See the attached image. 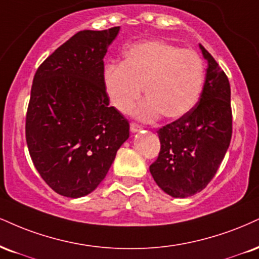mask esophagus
I'll return each instance as SVG.
<instances>
[{"label": "esophagus", "mask_w": 259, "mask_h": 259, "mask_svg": "<svg viewBox=\"0 0 259 259\" xmlns=\"http://www.w3.org/2000/svg\"><path fill=\"white\" fill-rule=\"evenodd\" d=\"M130 130H132V133H138V132H140V130H141V126H140L139 124H136V123H132V124H130Z\"/></svg>", "instance_id": "esophagus-1"}]
</instances>
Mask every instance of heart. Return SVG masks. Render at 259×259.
Masks as SVG:
<instances>
[{"label": "heart", "instance_id": "heart-1", "mask_svg": "<svg viewBox=\"0 0 259 259\" xmlns=\"http://www.w3.org/2000/svg\"><path fill=\"white\" fill-rule=\"evenodd\" d=\"M204 77V61L195 51L147 39L125 49L121 64L106 65L102 82L111 104L120 113L132 111L143 88L147 99L136 116L143 120L160 114L177 119L198 101Z\"/></svg>", "mask_w": 259, "mask_h": 259}]
</instances>
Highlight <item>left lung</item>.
Returning a JSON list of instances; mask_svg holds the SVG:
<instances>
[{"label": "left lung", "instance_id": "left-lung-1", "mask_svg": "<svg viewBox=\"0 0 259 259\" xmlns=\"http://www.w3.org/2000/svg\"><path fill=\"white\" fill-rule=\"evenodd\" d=\"M207 60L204 88L197 105L185 116L158 130L160 152L149 166L166 194L188 198L213 179L232 139L228 77L201 45Z\"/></svg>", "mask_w": 259, "mask_h": 259}]
</instances>
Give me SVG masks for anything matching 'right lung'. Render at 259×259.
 <instances>
[{"label":"right lung","instance_id":"1","mask_svg":"<svg viewBox=\"0 0 259 259\" xmlns=\"http://www.w3.org/2000/svg\"><path fill=\"white\" fill-rule=\"evenodd\" d=\"M119 26L84 30L37 68L26 113V143L36 170L67 198L92 193L129 138V121L110 105L104 58Z\"/></svg>","mask_w":259,"mask_h":259}]
</instances>
